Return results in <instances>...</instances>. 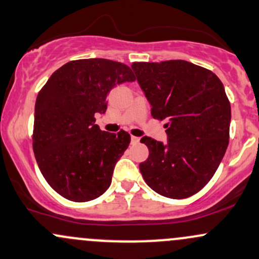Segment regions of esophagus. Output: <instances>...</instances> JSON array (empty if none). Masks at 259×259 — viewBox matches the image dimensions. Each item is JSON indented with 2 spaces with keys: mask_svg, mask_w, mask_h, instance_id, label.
Masks as SVG:
<instances>
[{
  "mask_svg": "<svg viewBox=\"0 0 259 259\" xmlns=\"http://www.w3.org/2000/svg\"><path fill=\"white\" fill-rule=\"evenodd\" d=\"M140 141V138H136V136H132V144H138Z\"/></svg>",
  "mask_w": 259,
  "mask_h": 259,
  "instance_id": "1",
  "label": "esophagus"
}]
</instances>
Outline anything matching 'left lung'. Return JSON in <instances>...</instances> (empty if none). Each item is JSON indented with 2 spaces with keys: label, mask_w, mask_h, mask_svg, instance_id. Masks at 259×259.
<instances>
[{
  "label": "left lung",
  "mask_w": 259,
  "mask_h": 259,
  "mask_svg": "<svg viewBox=\"0 0 259 259\" xmlns=\"http://www.w3.org/2000/svg\"><path fill=\"white\" fill-rule=\"evenodd\" d=\"M151 115L166 120L168 141L141 139L149 158L140 172L150 188L171 199L189 198L217 172L230 138L231 107L214 72L184 60L133 62Z\"/></svg>",
  "instance_id": "left-lung-1"
}]
</instances>
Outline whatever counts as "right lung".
<instances>
[{"instance_id": "add662e5", "label": "right lung", "mask_w": 259, "mask_h": 259, "mask_svg": "<svg viewBox=\"0 0 259 259\" xmlns=\"http://www.w3.org/2000/svg\"><path fill=\"white\" fill-rule=\"evenodd\" d=\"M133 81L134 73L125 64L81 59L56 70L39 91L33 151L45 181L61 197L83 203L109 188L130 135L102 132L95 116L107 110L113 87Z\"/></svg>"}]
</instances>
